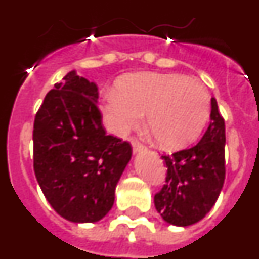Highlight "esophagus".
Here are the masks:
<instances>
[{"label":"esophagus","instance_id":"esophagus-1","mask_svg":"<svg viewBox=\"0 0 259 259\" xmlns=\"http://www.w3.org/2000/svg\"><path fill=\"white\" fill-rule=\"evenodd\" d=\"M131 144H132V149H134V153L143 152V150L146 149L145 146H144L141 143H139V141H137V140H132Z\"/></svg>","mask_w":259,"mask_h":259}]
</instances>
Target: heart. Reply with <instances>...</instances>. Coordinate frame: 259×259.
<instances>
[{"label":"heart","instance_id":"heart-1","mask_svg":"<svg viewBox=\"0 0 259 259\" xmlns=\"http://www.w3.org/2000/svg\"><path fill=\"white\" fill-rule=\"evenodd\" d=\"M102 95V115L110 131L125 135L146 113V125L159 145L178 149L200 136L210 113L207 89L179 74L135 72L118 79Z\"/></svg>","mask_w":259,"mask_h":259}]
</instances>
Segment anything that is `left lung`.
<instances>
[{"mask_svg":"<svg viewBox=\"0 0 259 259\" xmlns=\"http://www.w3.org/2000/svg\"><path fill=\"white\" fill-rule=\"evenodd\" d=\"M226 125L211 98L210 124L202 139L188 149L162 155L166 184L154 196L157 211L167 223L187 227L211 210L226 178Z\"/></svg>","mask_w":259,"mask_h":259,"instance_id":"1","label":"left lung"}]
</instances>
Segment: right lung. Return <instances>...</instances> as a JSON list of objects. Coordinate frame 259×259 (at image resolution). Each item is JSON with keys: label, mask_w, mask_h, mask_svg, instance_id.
I'll list each match as a JSON object with an SVG mask.
<instances>
[{"label": "right lung", "mask_w": 259, "mask_h": 259, "mask_svg": "<svg viewBox=\"0 0 259 259\" xmlns=\"http://www.w3.org/2000/svg\"><path fill=\"white\" fill-rule=\"evenodd\" d=\"M97 85L70 71L45 96L33 123V168L50 206L75 223L102 219L131 159L128 141L106 135Z\"/></svg>", "instance_id": "1"}]
</instances>
